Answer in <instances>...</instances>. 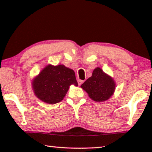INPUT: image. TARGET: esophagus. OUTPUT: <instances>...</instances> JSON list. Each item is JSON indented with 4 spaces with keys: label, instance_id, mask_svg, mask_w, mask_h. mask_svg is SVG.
Here are the masks:
<instances>
[{
    "label": "esophagus",
    "instance_id": "obj_1",
    "mask_svg": "<svg viewBox=\"0 0 152 152\" xmlns=\"http://www.w3.org/2000/svg\"><path fill=\"white\" fill-rule=\"evenodd\" d=\"M83 82H84V80H80V79L78 80V83L79 86H80L81 84L83 83Z\"/></svg>",
    "mask_w": 152,
    "mask_h": 152
}]
</instances>
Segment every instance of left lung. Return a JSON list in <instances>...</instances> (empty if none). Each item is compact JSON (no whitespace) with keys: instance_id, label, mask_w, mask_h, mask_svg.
Returning <instances> with one entry per match:
<instances>
[{"instance_id":"left-lung-1","label":"left lung","mask_w":152,"mask_h":152,"mask_svg":"<svg viewBox=\"0 0 152 152\" xmlns=\"http://www.w3.org/2000/svg\"><path fill=\"white\" fill-rule=\"evenodd\" d=\"M91 99L96 102L107 101L115 91V84L111 77L105 74L100 68L92 72V75L81 85Z\"/></svg>"}]
</instances>
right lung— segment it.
Returning a JSON list of instances; mask_svg holds the SVG:
<instances>
[{
    "mask_svg": "<svg viewBox=\"0 0 152 152\" xmlns=\"http://www.w3.org/2000/svg\"><path fill=\"white\" fill-rule=\"evenodd\" d=\"M71 84L78 86L73 70L64 65H48L35 78L32 86L40 100L56 104L62 101Z\"/></svg>",
    "mask_w": 152,
    "mask_h": 152,
    "instance_id": "1",
    "label": "right lung"
}]
</instances>
